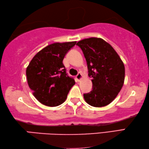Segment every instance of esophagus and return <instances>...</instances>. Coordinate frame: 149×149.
I'll return each mask as SVG.
<instances>
[{
	"instance_id": "esophagus-1",
	"label": "esophagus",
	"mask_w": 149,
	"mask_h": 149,
	"mask_svg": "<svg viewBox=\"0 0 149 149\" xmlns=\"http://www.w3.org/2000/svg\"><path fill=\"white\" fill-rule=\"evenodd\" d=\"M82 73L81 72H79V73H78V74L76 76V77H75V79H76V80H77V81H80V80L82 79Z\"/></svg>"
}]
</instances>
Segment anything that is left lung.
I'll list each match as a JSON object with an SVG mask.
<instances>
[{
	"label": "left lung",
	"instance_id": "obj_1",
	"mask_svg": "<svg viewBox=\"0 0 149 149\" xmlns=\"http://www.w3.org/2000/svg\"><path fill=\"white\" fill-rule=\"evenodd\" d=\"M86 58L92 89L84 94L88 104L94 107L106 106L116 98L125 79V67L118 53L101 38H91L79 41Z\"/></svg>",
	"mask_w": 149,
	"mask_h": 149
}]
</instances>
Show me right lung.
Segmentation results:
<instances>
[{"instance_id":"add662e5","label":"right lung","mask_w":149,"mask_h":149,"mask_svg":"<svg viewBox=\"0 0 149 149\" xmlns=\"http://www.w3.org/2000/svg\"><path fill=\"white\" fill-rule=\"evenodd\" d=\"M76 43H53L31 59L26 69L27 80L33 96L40 103L54 107L65 101L75 81L66 72L63 60Z\"/></svg>"}]
</instances>
